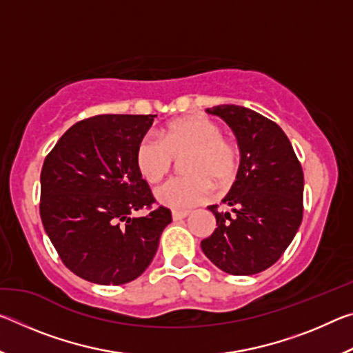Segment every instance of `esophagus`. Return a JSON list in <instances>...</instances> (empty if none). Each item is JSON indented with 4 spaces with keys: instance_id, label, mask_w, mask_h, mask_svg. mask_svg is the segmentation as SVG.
<instances>
[{
    "instance_id": "1",
    "label": "esophagus",
    "mask_w": 353,
    "mask_h": 353,
    "mask_svg": "<svg viewBox=\"0 0 353 353\" xmlns=\"http://www.w3.org/2000/svg\"><path fill=\"white\" fill-rule=\"evenodd\" d=\"M190 214L188 210H172V219L174 221H181L183 218H187Z\"/></svg>"
}]
</instances>
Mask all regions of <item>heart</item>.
Returning a JSON list of instances; mask_svg holds the SVG:
<instances>
[{
    "instance_id": "obj_1",
    "label": "heart",
    "mask_w": 353,
    "mask_h": 353,
    "mask_svg": "<svg viewBox=\"0 0 353 353\" xmlns=\"http://www.w3.org/2000/svg\"><path fill=\"white\" fill-rule=\"evenodd\" d=\"M224 129L207 115L194 113L177 118L163 128L160 139L146 135L137 143L135 166L148 183H157L182 160L183 176L171 177L155 190V199L172 210H188L212 193L232 187L241 165L236 143L223 135Z\"/></svg>"
}]
</instances>
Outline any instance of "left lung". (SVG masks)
Returning a JSON list of instances; mask_svg holds the SVG:
<instances>
[{
	"label": "left lung",
	"mask_w": 353,
	"mask_h": 353,
	"mask_svg": "<svg viewBox=\"0 0 353 353\" xmlns=\"http://www.w3.org/2000/svg\"><path fill=\"white\" fill-rule=\"evenodd\" d=\"M234 129L240 172L223 199L232 212L210 205L216 229L201 248L232 276H252L272 266L294 238L303 214V171L279 124L241 105L207 109Z\"/></svg>",
	"instance_id": "left-lung-1"
}]
</instances>
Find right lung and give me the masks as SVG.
Here are the masks:
<instances>
[{
	"label": "right lung",
	"mask_w": 353,
	"mask_h": 353,
	"mask_svg": "<svg viewBox=\"0 0 353 353\" xmlns=\"http://www.w3.org/2000/svg\"><path fill=\"white\" fill-rule=\"evenodd\" d=\"M157 115H98L73 124L40 172V218L68 270L123 285L145 272L171 223L135 166V148ZM146 210L141 219H129Z\"/></svg>",
	"instance_id": "1"
}]
</instances>
